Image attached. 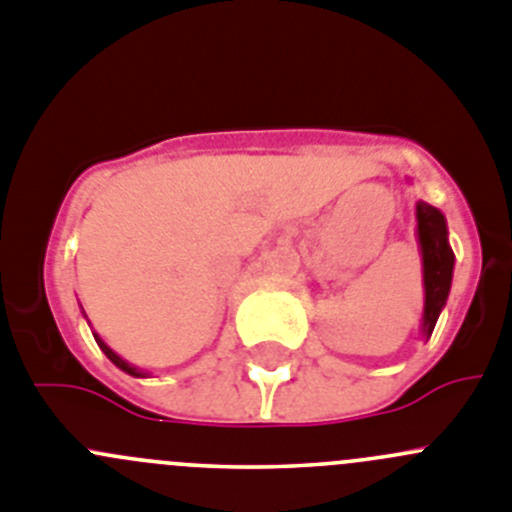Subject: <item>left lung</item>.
<instances>
[{
  "instance_id": "8db88e82",
  "label": "left lung",
  "mask_w": 512,
  "mask_h": 512,
  "mask_svg": "<svg viewBox=\"0 0 512 512\" xmlns=\"http://www.w3.org/2000/svg\"><path fill=\"white\" fill-rule=\"evenodd\" d=\"M416 237L421 247L423 260V319L421 334L431 336L439 313L444 311L446 298L451 290V278H454V252L449 245V229L446 219L436 206L418 201L416 204Z\"/></svg>"
}]
</instances>
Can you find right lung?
<instances>
[{
    "mask_svg": "<svg viewBox=\"0 0 512 512\" xmlns=\"http://www.w3.org/2000/svg\"><path fill=\"white\" fill-rule=\"evenodd\" d=\"M81 311H84V308H81ZM84 316H86V313H84ZM94 339H96V344H99V349H101V352L107 354V357L112 359V362H114V365L119 367V370H122V372H127V375H132V377H145V375H147V372L137 370V367H135V365H130V362H124V359L119 357V354L114 352L112 347H107V342H104V339H101V336L96 334V331H94Z\"/></svg>",
    "mask_w": 512,
    "mask_h": 512,
    "instance_id": "add662e5",
    "label": "right lung"
}]
</instances>
